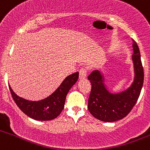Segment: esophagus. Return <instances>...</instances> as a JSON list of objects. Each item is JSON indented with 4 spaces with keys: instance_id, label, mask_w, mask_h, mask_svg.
I'll use <instances>...</instances> for the list:
<instances>
[{
    "instance_id": "esophagus-1",
    "label": "esophagus",
    "mask_w": 150,
    "mask_h": 150,
    "mask_svg": "<svg viewBox=\"0 0 150 150\" xmlns=\"http://www.w3.org/2000/svg\"><path fill=\"white\" fill-rule=\"evenodd\" d=\"M79 78L80 80H84L86 78V70L84 68H82L81 69H80Z\"/></svg>"
}]
</instances>
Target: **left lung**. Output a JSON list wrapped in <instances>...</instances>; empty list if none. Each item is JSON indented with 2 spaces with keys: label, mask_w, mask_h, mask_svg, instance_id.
<instances>
[{
  "label": "left lung",
  "mask_w": 150,
  "mask_h": 150,
  "mask_svg": "<svg viewBox=\"0 0 150 150\" xmlns=\"http://www.w3.org/2000/svg\"><path fill=\"white\" fill-rule=\"evenodd\" d=\"M135 78L127 90L113 94L106 88L103 75L94 70L88 76L91 89L88 101V109L91 115L100 121L113 122L125 117L137 102L144 83V69L137 43L133 40Z\"/></svg>",
  "instance_id": "8db88e82"
}]
</instances>
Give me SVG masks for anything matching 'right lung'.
<instances>
[{"label":"right lung","mask_w":150,"mask_h":150,"mask_svg":"<svg viewBox=\"0 0 150 150\" xmlns=\"http://www.w3.org/2000/svg\"><path fill=\"white\" fill-rule=\"evenodd\" d=\"M79 77L77 72L67 77L57 89L49 97L40 101H30L17 96L10 86L13 100L20 110L28 117L39 121H48L56 118L64 108L67 94Z\"/></svg>","instance_id":"right-lung-1"}]
</instances>
